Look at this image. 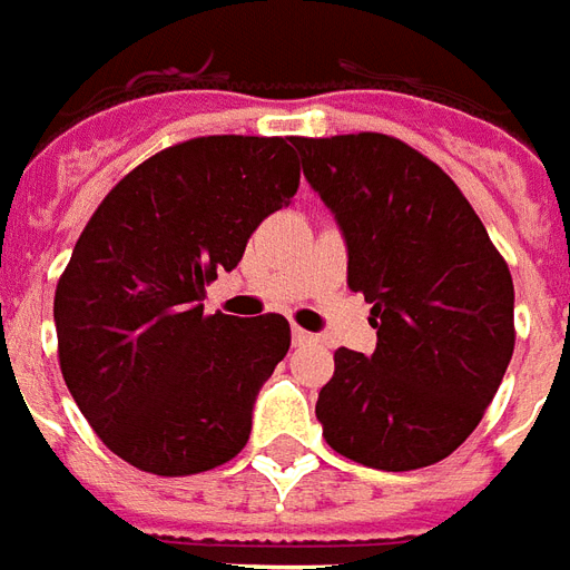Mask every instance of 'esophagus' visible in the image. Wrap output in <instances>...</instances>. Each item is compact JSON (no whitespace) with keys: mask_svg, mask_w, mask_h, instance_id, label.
Returning a JSON list of instances; mask_svg holds the SVG:
<instances>
[{"mask_svg":"<svg viewBox=\"0 0 570 570\" xmlns=\"http://www.w3.org/2000/svg\"><path fill=\"white\" fill-rule=\"evenodd\" d=\"M291 336H294V346H315L318 343V336L309 334V331H303V327H291Z\"/></svg>","mask_w":570,"mask_h":570,"instance_id":"34e87169","label":"esophagus"}]
</instances>
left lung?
<instances>
[{"label":"left lung","instance_id":"1","mask_svg":"<svg viewBox=\"0 0 570 570\" xmlns=\"http://www.w3.org/2000/svg\"><path fill=\"white\" fill-rule=\"evenodd\" d=\"M303 176L348 245V288L373 303V355L334 352L315 416L327 446L416 471L480 425L517 343L513 279L480 215L434 160L385 132L294 136Z\"/></svg>","mask_w":570,"mask_h":570}]
</instances>
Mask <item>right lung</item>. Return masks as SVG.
Segmentation results:
<instances>
[{
	"mask_svg": "<svg viewBox=\"0 0 570 570\" xmlns=\"http://www.w3.org/2000/svg\"><path fill=\"white\" fill-rule=\"evenodd\" d=\"M297 185L282 136H197L130 169L90 215L53 294L57 358L118 459L188 476L243 452L288 318L206 315L199 301Z\"/></svg>",
	"mask_w": 570,
	"mask_h": 570,
	"instance_id": "obj_1",
	"label": "right lung"
}]
</instances>
